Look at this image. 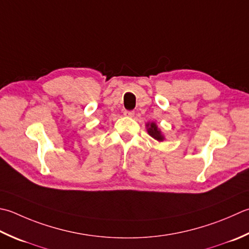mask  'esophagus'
<instances>
[{"mask_svg":"<svg viewBox=\"0 0 249 249\" xmlns=\"http://www.w3.org/2000/svg\"><path fill=\"white\" fill-rule=\"evenodd\" d=\"M123 113H124L125 116H129V118H131V116H134L135 112L134 111H129V110H125Z\"/></svg>","mask_w":249,"mask_h":249,"instance_id":"34e87169","label":"esophagus"}]
</instances>
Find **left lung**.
Returning <instances> with one entry per match:
<instances>
[{
  "mask_svg": "<svg viewBox=\"0 0 249 249\" xmlns=\"http://www.w3.org/2000/svg\"><path fill=\"white\" fill-rule=\"evenodd\" d=\"M147 126H150V127L148 128V133H149V135L151 136V137H153L154 139H157V140H159V141H162V140L164 139L163 136L160 135V131L159 130L158 126L155 125L154 123L148 124Z\"/></svg>",
  "mask_w": 249,
  "mask_h": 249,
  "instance_id": "1",
  "label": "left lung"
}]
</instances>
